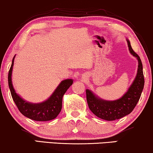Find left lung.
I'll use <instances>...</instances> for the list:
<instances>
[{
    "label": "left lung",
    "instance_id": "8db88e82",
    "mask_svg": "<svg viewBox=\"0 0 153 153\" xmlns=\"http://www.w3.org/2000/svg\"><path fill=\"white\" fill-rule=\"evenodd\" d=\"M130 53L138 60V70L134 80L120 98L116 100H105L96 95L91 90L86 89V99L90 110L103 120H116L130 114L137 105L144 86L143 65L140 57L133 51L130 42L127 39Z\"/></svg>",
    "mask_w": 153,
    "mask_h": 153
}]
</instances>
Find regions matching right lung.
<instances>
[{
    "label": "right lung",
    "instance_id": "obj_1",
    "mask_svg": "<svg viewBox=\"0 0 153 153\" xmlns=\"http://www.w3.org/2000/svg\"><path fill=\"white\" fill-rule=\"evenodd\" d=\"M14 58L15 56L12 59L8 74V85L12 99L19 111L24 116L35 121H48L56 118L62 109V97L73 83L72 79H69L62 81L52 95L45 101L40 103H31L27 102L16 93L12 84V73Z\"/></svg>",
    "mask_w": 153,
    "mask_h": 153
}]
</instances>
